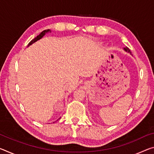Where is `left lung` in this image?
I'll return each mask as SVG.
<instances>
[{
    "mask_svg": "<svg viewBox=\"0 0 154 154\" xmlns=\"http://www.w3.org/2000/svg\"><path fill=\"white\" fill-rule=\"evenodd\" d=\"M123 49H124V51H126V52L130 53V54H131V51H130V49H129V48H128V47H125V48H124Z\"/></svg>",
    "mask_w": 154,
    "mask_h": 154,
    "instance_id": "1",
    "label": "left lung"
}]
</instances>
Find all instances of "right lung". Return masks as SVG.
Segmentation results:
<instances>
[{"mask_svg": "<svg viewBox=\"0 0 154 154\" xmlns=\"http://www.w3.org/2000/svg\"><path fill=\"white\" fill-rule=\"evenodd\" d=\"M51 33V31L50 30V29H46V30H45V31H43L42 32H41L40 33V34L39 35H38L37 37L36 38H35L34 39H33L30 42H29V44H28V45H27V47L28 46H29L30 45H33V43H35V42H37L38 40H40V39H42L44 36H45L46 33Z\"/></svg>", "mask_w": 154, "mask_h": 154, "instance_id": "add662e5", "label": "right lung"}]
</instances>
